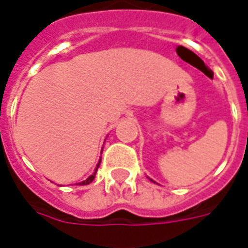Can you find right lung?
Returning a JSON list of instances; mask_svg holds the SVG:
<instances>
[{
    "label": "right lung",
    "mask_w": 248,
    "mask_h": 248,
    "mask_svg": "<svg viewBox=\"0 0 248 248\" xmlns=\"http://www.w3.org/2000/svg\"><path fill=\"white\" fill-rule=\"evenodd\" d=\"M100 163H101V160L98 161V164H97V168H96V170H94V172H93V175L89 176V177H88V179L85 181H82V183H80V185H88V184H91L92 181L94 180V176H96L97 170H98V167H100Z\"/></svg>",
    "instance_id": "add662e5"
}]
</instances>
